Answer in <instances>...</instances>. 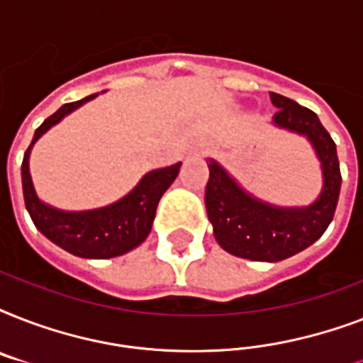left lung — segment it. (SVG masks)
I'll use <instances>...</instances> for the list:
<instances>
[{
    "instance_id": "8db88e82",
    "label": "left lung",
    "mask_w": 363,
    "mask_h": 363,
    "mask_svg": "<svg viewBox=\"0 0 363 363\" xmlns=\"http://www.w3.org/2000/svg\"><path fill=\"white\" fill-rule=\"evenodd\" d=\"M269 96L279 109L273 116L275 124L303 133L316 148L322 162L324 188L311 207L279 209L250 198L220 165L213 160L207 162L209 181L205 186V205L216 241L233 256L256 262L290 258L320 239L335 215L341 190L337 148L318 116L281 94L271 92Z\"/></svg>"
}]
</instances>
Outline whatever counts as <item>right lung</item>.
Listing matches in <instances>:
<instances>
[{
	"instance_id": "obj_1",
	"label": "right lung",
	"mask_w": 363,
	"mask_h": 363,
	"mask_svg": "<svg viewBox=\"0 0 363 363\" xmlns=\"http://www.w3.org/2000/svg\"><path fill=\"white\" fill-rule=\"evenodd\" d=\"M96 98L88 96L73 104L62 105L54 115H50L35 130L31 145L24 152L22 160V190H24L26 209L39 232L67 252L81 258H115L130 252L131 248L141 245L152 228L156 207L160 198L171 186L179 175L181 164L154 169L143 177L141 182L121 201L104 207V209L84 211V213H64L41 203L35 196L30 177V150L33 143L45 131L60 122L67 113L81 107L84 101Z\"/></svg>"
}]
</instances>
